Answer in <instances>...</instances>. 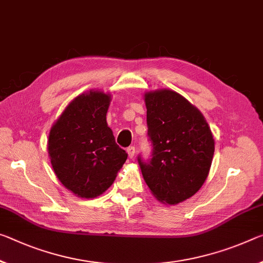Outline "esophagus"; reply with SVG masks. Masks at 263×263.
I'll list each match as a JSON object with an SVG mask.
<instances>
[{
  "mask_svg": "<svg viewBox=\"0 0 263 263\" xmlns=\"http://www.w3.org/2000/svg\"><path fill=\"white\" fill-rule=\"evenodd\" d=\"M127 154H128V157L130 158H133L135 157V153H136V147L135 146H130V147H127Z\"/></svg>",
  "mask_w": 263,
  "mask_h": 263,
  "instance_id": "esophagus-1",
  "label": "esophagus"
}]
</instances>
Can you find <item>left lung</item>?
Returning a JSON list of instances; mask_svg holds the SVG:
<instances>
[{"mask_svg": "<svg viewBox=\"0 0 263 263\" xmlns=\"http://www.w3.org/2000/svg\"><path fill=\"white\" fill-rule=\"evenodd\" d=\"M151 158L138 164L159 201L176 205L203 185L214 154L211 128L200 111L172 90L145 95Z\"/></svg>", "mask_w": 263, "mask_h": 263, "instance_id": "left-lung-1", "label": "left lung"}]
</instances>
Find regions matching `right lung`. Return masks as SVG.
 Instances as JSON below:
<instances>
[{"label":"right lung","mask_w":263,"mask_h":263,"mask_svg":"<svg viewBox=\"0 0 263 263\" xmlns=\"http://www.w3.org/2000/svg\"><path fill=\"white\" fill-rule=\"evenodd\" d=\"M111 96L90 91L73 99L49 133L52 168L66 189L96 198L114 184L127 153L106 123Z\"/></svg>","instance_id":"obj_1"}]
</instances>
